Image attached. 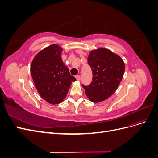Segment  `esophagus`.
<instances>
[{
  "mask_svg": "<svg viewBox=\"0 0 158 158\" xmlns=\"http://www.w3.org/2000/svg\"><path fill=\"white\" fill-rule=\"evenodd\" d=\"M76 80H77L78 81H80V75H76Z\"/></svg>",
  "mask_w": 158,
  "mask_h": 158,
  "instance_id": "1",
  "label": "esophagus"
}]
</instances>
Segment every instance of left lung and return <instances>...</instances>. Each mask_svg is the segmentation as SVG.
<instances>
[{
  "label": "left lung",
  "mask_w": 158,
  "mask_h": 158,
  "mask_svg": "<svg viewBox=\"0 0 158 158\" xmlns=\"http://www.w3.org/2000/svg\"><path fill=\"white\" fill-rule=\"evenodd\" d=\"M88 63L92 70V82L88 86H82L91 102H103L118 88L125 72V63L118 55L102 47L89 52Z\"/></svg>",
  "instance_id": "obj_1"
}]
</instances>
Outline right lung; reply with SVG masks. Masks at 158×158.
Returning a JSON list of instances; mask_svg holds the SVG:
<instances>
[{"label": "right lung", "mask_w": 158, "mask_h": 158, "mask_svg": "<svg viewBox=\"0 0 158 158\" xmlns=\"http://www.w3.org/2000/svg\"><path fill=\"white\" fill-rule=\"evenodd\" d=\"M62 51L59 45H51L38 52L31 64V74L38 93L52 105L63 101L71 83L76 80L62 60Z\"/></svg>", "instance_id": "right-lung-1"}]
</instances>
